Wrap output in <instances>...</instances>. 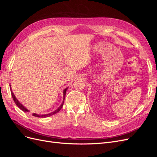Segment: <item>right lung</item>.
Here are the masks:
<instances>
[{
    "label": "right lung",
    "instance_id": "obj_1",
    "mask_svg": "<svg viewBox=\"0 0 157 157\" xmlns=\"http://www.w3.org/2000/svg\"><path fill=\"white\" fill-rule=\"evenodd\" d=\"M10 88H11V86H10ZM67 88H65V89L63 90V101H62V103H61L60 106H59L58 109H56L54 111L52 112V113H48V114H44V115H39V114H36V113H33V116L36 117H40V118H46V117H50V116H52V115H54V114H56V113H58V112L61 110V109L62 108V107H63V105L64 99H65V94H66V91H67ZM11 94H12V98H13V99L14 102H15V103L16 104V105H17L19 108H20V109H21V110H22L23 111H24V112H29V110H28V109H27L25 107L23 106V105H22V104L17 100V99L16 98L15 95H14V94L13 93L12 89H11Z\"/></svg>",
    "mask_w": 157,
    "mask_h": 157
}]
</instances>
